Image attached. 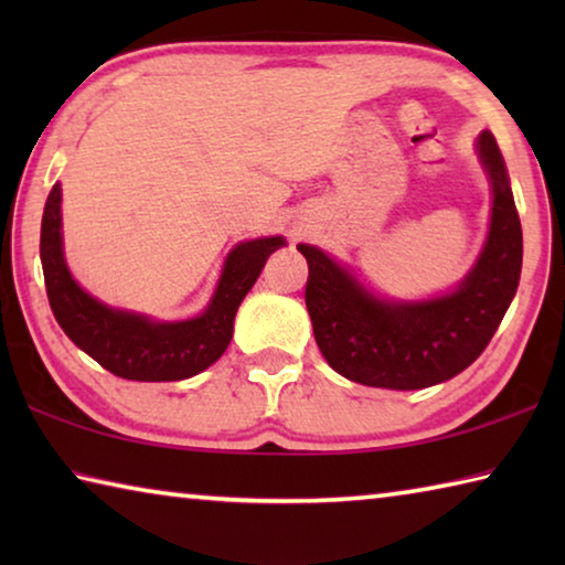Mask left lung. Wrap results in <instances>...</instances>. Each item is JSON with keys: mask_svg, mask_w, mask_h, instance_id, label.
<instances>
[{"mask_svg": "<svg viewBox=\"0 0 565 565\" xmlns=\"http://www.w3.org/2000/svg\"><path fill=\"white\" fill-rule=\"evenodd\" d=\"M491 184V222L481 254L456 289L431 299H386L319 246L296 248L309 264L306 309L323 359L363 386L416 391L454 379L481 356L519 289L521 218L491 131L476 139Z\"/></svg>", "mask_w": 565, "mask_h": 565, "instance_id": "obj_1", "label": "left lung"}]
</instances>
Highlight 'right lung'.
Here are the masks:
<instances>
[{"mask_svg":"<svg viewBox=\"0 0 565 565\" xmlns=\"http://www.w3.org/2000/svg\"><path fill=\"white\" fill-rule=\"evenodd\" d=\"M284 244V236L236 244L226 256L206 309L184 321H157L147 313L114 309L74 281L64 259L62 184H54L46 196L40 256L54 319L76 347L114 376L181 381L222 359L232 341L238 303L259 279L266 259Z\"/></svg>","mask_w":565,"mask_h":565,"instance_id":"right-lung-1","label":"right lung"}]
</instances>
